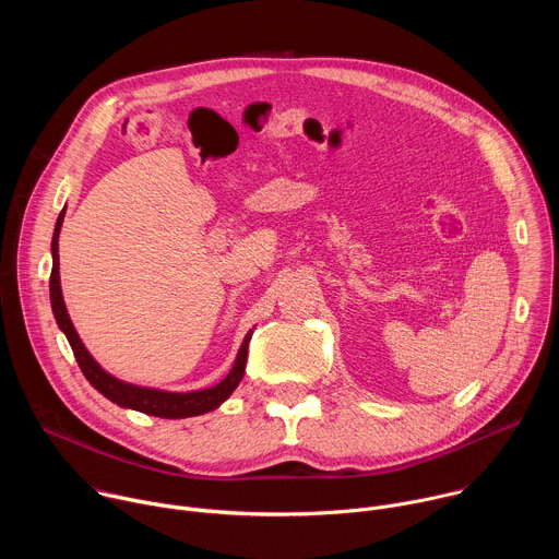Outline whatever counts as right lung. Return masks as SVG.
Segmentation results:
<instances>
[{
    "instance_id": "1",
    "label": "right lung",
    "mask_w": 559,
    "mask_h": 559,
    "mask_svg": "<svg viewBox=\"0 0 559 559\" xmlns=\"http://www.w3.org/2000/svg\"><path fill=\"white\" fill-rule=\"evenodd\" d=\"M63 215L66 211H61L59 219H57V228H55V237H52V274H50V300H52V311L55 318L59 322V326L63 329L74 357L83 370V376L87 378V382L103 393L107 400H111L118 406L124 408H133L138 413L151 415V417H162V419H183V417H195V415H204L215 411L222 402H226L233 391L239 386L243 370H246V359H248V344L252 337V331L246 335L241 350L237 355V361L233 366L230 373L213 389L206 391H195V393H164V391H155V389H140L133 384H124L116 378H111L109 373L96 364V359L87 353V348L83 346L79 333L72 326V320L68 316L63 296H61V281H59V233H61V224H63Z\"/></svg>"
}]
</instances>
